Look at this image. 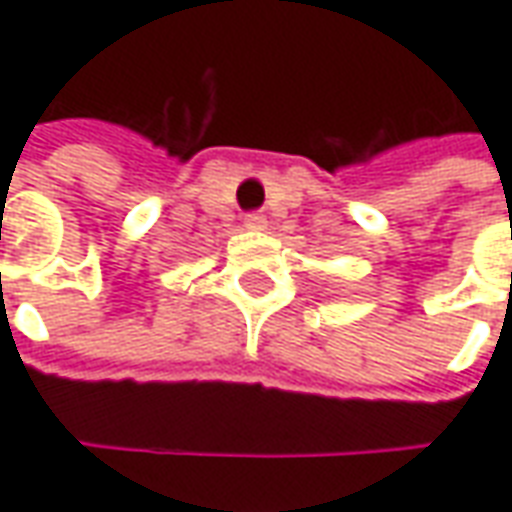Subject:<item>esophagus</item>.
Listing matches in <instances>:
<instances>
[{
    "label": "esophagus",
    "instance_id": "obj_1",
    "mask_svg": "<svg viewBox=\"0 0 512 512\" xmlns=\"http://www.w3.org/2000/svg\"><path fill=\"white\" fill-rule=\"evenodd\" d=\"M243 223H246L249 229H263V226H266V215H263V212H249V215L243 218Z\"/></svg>",
    "mask_w": 512,
    "mask_h": 512
}]
</instances>
